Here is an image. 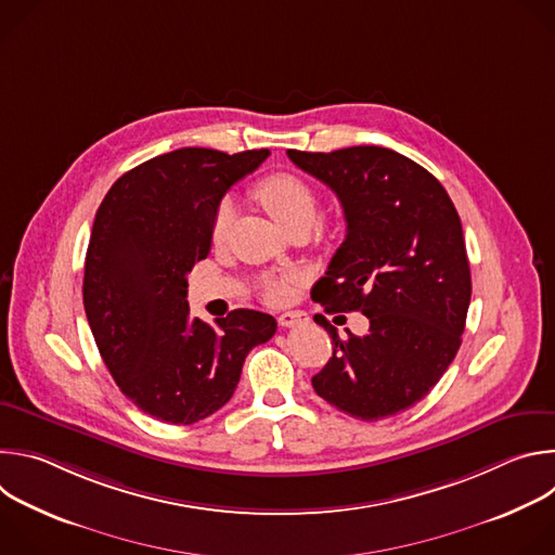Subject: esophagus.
Listing matches in <instances>:
<instances>
[{
	"mask_svg": "<svg viewBox=\"0 0 555 555\" xmlns=\"http://www.w3.org/2000/svg\"><path fill=\"white\" fill-rule=\"evenodd\" d=\"M309 321V315L305 311H285L279 315V325L289 330V327H298V325H305Z\"/></svg>",
	"mask_w": 555,
	"mask_h": 555,
	"instance_id": "34e87169",
	"label": "esophagus"
}]
</instances>
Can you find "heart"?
Instances as JSON below:
<instances>
[{"mask_svg": "<svg viewBox=\"0 0 555 555\" xmlns=\"http://www.w3.org/2000/svg\"><path fill=\"white\" fill-rule=\"evenodd\" d=\"M253 193L257 202L287 232L296 228H309L315 219V212H319V193H315L313 186L296 173L283 171V173L266 176L255 184ZM232 219H234V208L228 199H223L217 206L210 221V242L215 246L225 242ZM294 281L296 279L292 274L268 276L261 285V294L268 302H285L292 296Z\"/></svg>", "mask_w": 555, "mask_h": 555, "instance_id": "b5f03b06", "label": "heart"}]
</instances>
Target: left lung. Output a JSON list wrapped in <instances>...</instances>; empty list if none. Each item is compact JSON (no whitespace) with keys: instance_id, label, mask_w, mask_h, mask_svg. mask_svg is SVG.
<instances>
[{"instance_id":"left-lung-1","label":"left lung","mask_w":555,"mask_h":555,"mask_svg":"<svg viewBox=\"0 0 555 555\" xmlns=\"http://www.w3.org/2000/svg\"><path fill=\"white\" fill-rule=\"evenodd\" d=\"M343 204L347 236L311 298L327 313L362 311L366 336L343 340L311 377L338 411L377 422L422 402L461 347L472 281L459 212L439 180L384 146L287 151Z\"/></svg>"}]
</instances>
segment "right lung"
I'll list each match as a JSON object with an SVG mask.
<instances>
[{
    "label": "right lung",
    "mask_w": 555,
    "mask_h": 555,
    "mask_svg": "<svg viewBox=\"0 0 555 555\" xmlns=\"http://www.w3.org/2000/svg\"><path fill=\"white\" fill-rule=\"evenodd\" d=\"M268 149L228 155L186 146L127 171L101 202L83 305L96 347L127 398L157 422L189 426L219 411L253 347L276 332L270 313L234 309L217 327L191 319L186 274L210 253L225 191Z\"/></svg>",
    "instance_id": "obj_1"
}]
</instances>
